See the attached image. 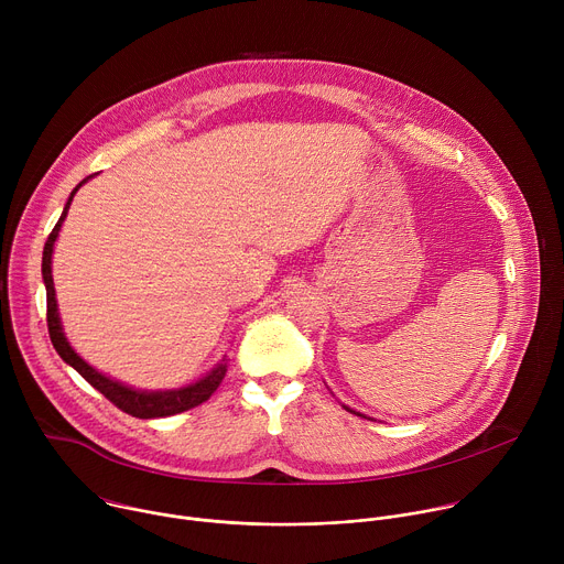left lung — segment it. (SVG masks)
I'll use <instances>...</instances> for the list:
<instances>
[{"label":"left lung","mask_w":564,"mask_h":564,"mask_svg":"<svg viewBox=\"0 0 564 564\" xmlns=\"http://www.w3.org/2000/svg\"><path fill=\"white\" fill-rule=\"evenodd\" d=\"M346 411H350V409H348V406H346ZM350 413H355V411H350ZM355 415H359V413H355ZM359 417H364V415H359Z\"/></svg>","instance_id":"obj_1"}]
</instances>
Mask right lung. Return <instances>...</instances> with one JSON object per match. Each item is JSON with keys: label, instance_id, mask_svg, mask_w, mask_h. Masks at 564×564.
Wrapping results in <instances>:
<instances>
[{"label": "right lung", "instance_id": "add662e5", "mask_svg": "<svg viewBox=\"0 0 564 564\" xmlns=\"http://www.w3.org/2000/svg\"><path fill=\"white\" fill-rule=\"evenodd\" d=\"M91 176H87L83 183H79L66 205H64V212L59 216V220L55 223L53 231L48 234L46 243H44V254H42V279H44V285H46V324H48V335H51V344L53 348L57 350V355L68 364L73 366L79 375H83L96 390H100L111 404H116L120 411H124L127 415L131 417H138V420H153V417H170V415H178V413H185L194 406H200L203 401H207L212 397V392L220 386L225 372H227V359L223 357L220 364H216V368H212L203 379H198L196 383H189L185 388H176V390H135V388H129L102 372H98L94 366H89L83 357H79L70 344L66 341L64 333H62V324H59V312H57V301H55V288H53V274H51V257H53V246H55V238H57V231L66 218V212H68V205L75 196V192L83 187Z\"/></svg>", "mask_w": 564, "mask_h": 564}]
</instances>
